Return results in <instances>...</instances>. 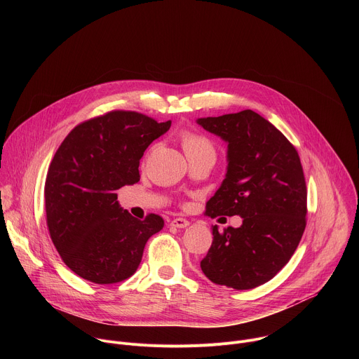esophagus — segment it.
<instances>
[{
    "label": "esophagus",
    "instance_id": "34e87169",
    "mask_svg": "<svg viewBox=\"0 0 359 359\" xmlns=\"http://www.w3.org/2000/svg\"><path fill=\"white\" fill-rule=\"evenodd\" d=\"M170 224H172L173 227H177V229H184V227L189 226V222H187L186 219H183V217H176V219H173V220L170 222Z\"/></svg>",
    "mask_w": 359,
    "mask_h": 359
}]
</instances>
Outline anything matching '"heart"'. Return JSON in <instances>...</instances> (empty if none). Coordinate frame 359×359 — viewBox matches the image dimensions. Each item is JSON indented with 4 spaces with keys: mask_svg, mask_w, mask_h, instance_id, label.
Returning <instances> with one entry per match:
<instances>
[{
    "mask_svg": "<svg viewBox=\"0 0 359 359\" xmlns=\"http://www.w3.org/2000/svg\"><path fill=\"white\" fill-rule=\"evenodd\" d=\"M180 139H182V144L187 158L200 156V155L215 156V144L206 136L196 133L193 130H184Z\"/></svg>",
    "mask_w": 359,
    "mask_h": 359,
    "instance_id": "heart-1",
    "label": "heart"
}]
</instances>
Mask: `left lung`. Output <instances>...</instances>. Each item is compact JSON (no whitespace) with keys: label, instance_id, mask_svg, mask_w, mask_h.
Segmentation results:
<instances>
[{"label":"left lung","instance_id":"8db88e82","mask_svg":"<svg viewBox=\"0 0 359 359\" xmlns=\"http://www.w3.org/2000/svg\"><path fill=\"white\" fill-rule=\"evenodd\" d=\"M203 129L227 142V173L206 204V216H240L200 262L210 281L250 290L270 281L291 259L305 230L306 186L298 151L267 119L251 109L200 118Z\"/></svg>","mask_w":359,"mask_h":359}]
</instances>
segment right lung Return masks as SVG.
I'll return each instance as SVG.
<instances>
[{
  "label": "right lung",
  "mask_w": 359,
  "mask_h": 359,
  "mask_svg": "<svg viewBox=\"0 0 359 359\" xmlns=\"http://www.w3.org/2000/svg\"><path fill=\"white\" fill-rule=\"evenodd\" d=\"M172 122L112 111L75 126L58 147L45 180L50 240L64 263L95 284L129 278L149 237L165 222L158 215L135 219L119 206L116 190L139 182L147 146Z\"/></svg>",
  "instance_id": "1"
}]
</instances>
